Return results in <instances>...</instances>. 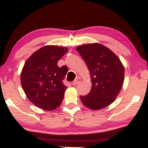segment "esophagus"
Instances as JSON below:
<instances>
[{
	"label": "esophagus",
	"instance_id": "1",
	"mask_svg": "<svg viewBox=\"0 0 148 148\" xmlns=\"http://www.w3.org/2000/svg\"><path fill=\"white\" fill-rule=\"evenodd\" d=\"M80 82V78H76L75 80H74V81H73V83H72V85H77L78 83H79Z\"/></svg>",
	"mask_w": 148,
	"mask_h": 148
}]
</instances>
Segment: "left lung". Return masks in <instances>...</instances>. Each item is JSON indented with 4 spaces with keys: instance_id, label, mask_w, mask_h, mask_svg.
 <instances>
[{
    "instance_id": "left-lung-1",
    "label": "left lung",
    "mask_w": 148,
    "mask_h": 148,
    "mask_svg": "<svg viewBox=\"0 0 148 148\" xmlns=\"http://www.w3.org/2000/svg\"><path fill=\"white\" fill-rule=\"evenodd\" d=\"M91 74L92 88L88 95L80 96L83 104L92 110L103 108L114 102L124 80V68L111 50L100 44L76 48Z\"/></svg>"
}]
</instances>
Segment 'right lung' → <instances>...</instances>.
Instances as JSON below:
<instances>
[{"instance_id":"right-lung-1","label":"right lung","mask_w":148,"mask_h":148,"mask_svg":"<svg viewBox=\"0 0 148 148\" xmlns=\"http://www.w3.org/2000/svg\"><path fill=\"white\" fill-rule=\"evenodd\" d=\"M68 49L46 46L35 52L22 68L20 80L27 98L37 107L52 111L60 106L68 87L63 83L66 68L57 62Z\"/></svg>"}]
</instances>
